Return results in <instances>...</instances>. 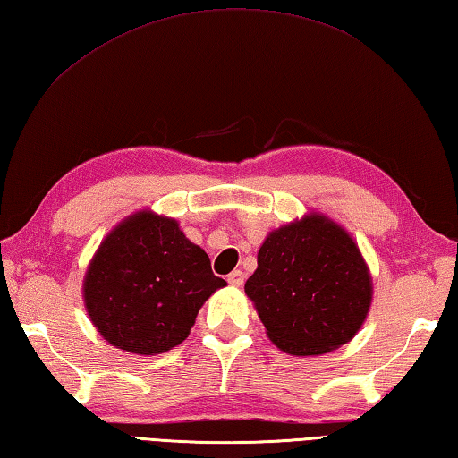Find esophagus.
<instances>
[{
  "label": "esophagus",
  "mask_w": 458,
  "mask_h": 458,
  "mask_svg": "<svg viewBox=\"0 0 458 458\" xmlns=\"http://www.w3.org/2000/svg\"><path fill=\"white\" fill-rule=\"evenodd\" d=\"M244 272L242 270H234V272H230L228 274V282L232 286H242L244 284Z\"/></svg>",
  "instance_id": "obj_1"
}]
</instances>
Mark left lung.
Returning a JSON list of instances; mask_svg holds the SVG:
<instances>
[{
  "label": "left lung",
  "instance_id": "obj_1",
  "mask_svg": "<svg viewBox=\"0 0 458 458\" xmlns=\"http://www.w3.org/2000/svg\"><path fill=\"white\" fill-rule=\"evenodd\" d=\"M244 293L266 336L294 356L351 343L367 320L372 276L352 236L320 212L272 230Z\"/></svg>",
  "mask_w": 458,
  "mask_h": 458
}]
</instances>
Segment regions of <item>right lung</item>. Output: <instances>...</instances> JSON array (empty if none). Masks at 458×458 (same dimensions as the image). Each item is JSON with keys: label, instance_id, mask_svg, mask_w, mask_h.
I'll return each mask as SVG.
<instances>
[{"label": "right lung", "instance_id": "1", "mask_svg": "<svg viewBox=\"0 0 458 458\" xmlns=\"http://www.w3.org/2000/svg\"><path fill=\"white\" fill-rule=\"evenodd\" d=\"M224 286L226 280L214 276L210 258L190 242L178 220L140 210L98 246L81 294L104 340L154 356L184 343L198 310Z\"/></svg>", "mask_w": 458, "mask_h": 458}]
</instances>
